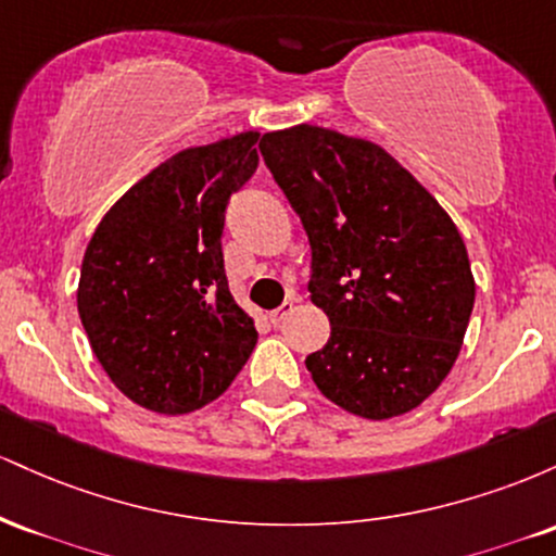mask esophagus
<instances>
[{"mask_svg":"<svg viewBox=\"0 0 556 556\" xmlns=\"http://www.w3.org/2000/svg\"><path fill=\"white\" fill-rule=\"evenodd\" d=\"M292 311H295V303H292V300H285L282 305H279V308H274L271 314H269V321L274 324V327H277V324H282L287 316L292 314Z\"/></svg>","mask_w":556,"mask_h":556,"instance_id":"34e87169","label":"esophagus"}]
</instances>
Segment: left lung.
<instances>
[{
	"label": "left lung",
	"mask_w": 556,
	"mask_h": 556,
	"mask_svg": "<svg viewBox=\"0 0 556 556\" xmlns=\"http://www.w3.org/2000/svg\"><path fill=\"white\" fill-rule=\"evenodd\" d=\"M261 156L311 242L331 334L316 387L368 420L410 413L460 355L476 279L455 222L392 154L318 125L266 132Z\"/></svg>",
	"instance_id": "8db88e82"
}]
</instances>
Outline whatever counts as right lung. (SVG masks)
Wrapping results in <instances>:
<instances>
[{
	"label": "right lung",
	"mask_w": 556,
	"mask_h": 556,
	"mask_svg": "<svg viewBox=\"0 0 556 556\" xmlns=\"http://www.w3.org/2000/svg\"><path fill=\"white\" fill-rule=\"evenodd\" d=\"M258 132L182 149L104 214L86 248L78 314L96 361L146 410L185 416L219 397L256 348L229 292V195L258 167Z\"/></svg>",
	"instance_id": "obj_1"
}]
</instances>
